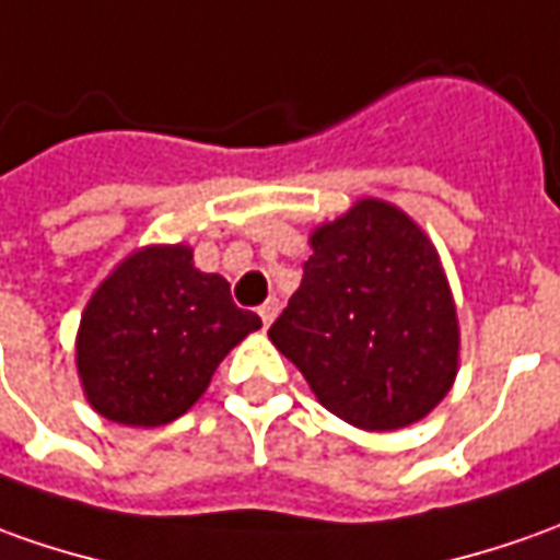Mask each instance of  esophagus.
Here are the masks:
<instances>
[{
	"instance_id": "34e87169",
	"label": "esophagus",
	"mask_w": 560,
	"mask_h": 560,
	"mask_svg": "<svg viewBox=\"0 0 560 560\" xmlns=\"http://www.w3.org/2000/svg\"><path fill=\"white\" fill-rule=\"evenodd\" d=\"M260 318H264V325L269 328L272 322H276V315H279V300H266L264 306H260Z\"/></svg>"
}]
</instances>
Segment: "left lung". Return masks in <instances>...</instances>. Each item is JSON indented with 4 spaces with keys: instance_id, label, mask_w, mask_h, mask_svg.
Listing matches in <instances>:
<instances>
[{
    "instance_id": "left-lung-1",
    "label": "left lung",
    "mask_w": 560,
    "mask_h": 560,
    "mask_svg": "<svg viewBox=\"0 0 560 560\" xmlns=\"http://www.w3.org/2000/svg\"><path fill=\"white\" fill-rule=\"evenodd\" d=\"M269 340L328 408L364 432L423 420L451 392L459 322L432 238L401 208L359 199L318 223Z\"/></svg>"
}]
</instances>
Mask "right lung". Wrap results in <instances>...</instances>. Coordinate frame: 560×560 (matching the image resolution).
I'll use <instances>...</instances> for the list:
<instances>
[{"mask_svg":"<svg viewBox=\"0 0 560 560\" xmlns=\"http://www.w3.org/2000/svg\"><path fill=\"white\" fill-rule=\"evenodd\" d=\"M257 328L260 318L232 303L230 281L196 269L189 245H147L85 303L75 371L101 417L155 429L184 417L217 364Z\"/></svg>","mask_w":560,"mask_h":560,"instance_id":"obj_1","label":"right lung"}]
</instances>
